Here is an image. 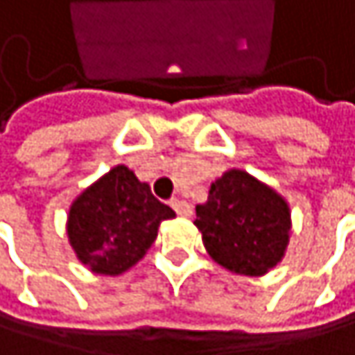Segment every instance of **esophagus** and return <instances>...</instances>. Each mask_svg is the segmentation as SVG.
Segmentation results:
<instances>
[{"instance_id":"1","label":"esophagus","mask_w":355,"mask_h":355,"mask_svg":"<svg viewBox=\"0 0 355 355\" xmlns=\"http://www.w3.org/2000/svg\"><path fill=\"white\" fill-rule=\"evenodd\" d=\"M171 205H173V209L177 211L178 216H182V218H191V214H193V207L184 199H173Z\"/></svg>"}]
</instances>
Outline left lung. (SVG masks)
<instances>
[{
    "label": "left lung",
    "instance_id": "1",
    "mask_svg": "<svg viewBox=\"0 0 355 355\" xmlns=\"http://www.w3.org/2000/svg\"><path fill=\"white\" fill-rule=\"evenodd\" d=\"M195 226L207 254L236 275L261 277L284 257L292 234L288 201L269 184L230 168L195 207Z\"/></svg>",
    "mask_w": 355,
    "mask_h": 355
}]
</instances>
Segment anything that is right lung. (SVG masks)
<instances>
[{"instance_id":"obj_1","label":"right lung","mask_w":355,"mask_h":355,"mask_svg":"<svg viewBox=\"0 0 355 355\" xmlns=\"http://www.w3.org/2000/svg\"><path fill=\"white\" fill-rule=\"evenodd\" d=\"M177 214L148 182L119 164L84 189L67 214V239L78 261L96 275H121L144 259L158 228Z\"/></svg>"}]
</instances>
